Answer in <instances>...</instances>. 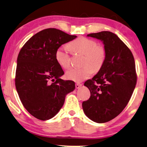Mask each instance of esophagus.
I'll list each match as a JSON object with an SVG mask.
<instances>
[{
	"label": "esophagus",
	"instance_id": "obj_1",
	"mask_svg": "<svg viewBox=\"0 0 147 147\" xmlns=\"http://www.w3.org/2000/svg\"><path fill=\"white\" fill-rule=\"evenodd\" d=\"M81 86H82V84L79 83H76V85H75V87H76V88H77V89H79V88L81 87Z\"/></svg>",
	"mask_w": 147,
	"mask_h": 147
}]
</instances>
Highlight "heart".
I'll use <instances>...</instances> for the list:
<instances>
[{
    "label": "heart",
    "instance_id": "b5f03b06",
    "mask_svg": "<svg viewBox=\"0 0 147 147\" xmlns=\"http://www.w3.org/2000/svg\"><path fill=\"white\" fill-rule=\"evenodd\" d=\"M68 48L74 53L85 55L83 66L81 68H71L66 72V77L75 82H81L87 79L94 72L98 70L105 60V52L103 47L97 46L94 40L86 38H79L68 44ZM57 63L62 68L69 67L70 57L66 46L58 48L55 52Z\"/></svg>",
    "mask_w": 147,
    "mask_h": 147
}]
</instances>
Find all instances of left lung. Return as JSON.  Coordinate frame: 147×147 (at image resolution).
Segmentation results:
<instances>
[{"label": "left lung", "mask_w": 147, "mask_h": 147, "mask_svg": "<svg viewBox=\"0 0 147 147\" xmlns=\"http://www.w3.org/2000/svg\"><path fill=\"white\" fill-rule=\"evenodd\" d=\"M104 45L105 60L92 79L84 84L91 97L82 103L85 114L93 122L115 118L128 104L136 84L134 59L126 45L110 31L88 34Z\"/></svg>", "instance_id": "8db88e82"}]
</instances>
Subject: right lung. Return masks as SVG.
I'll return each mask as SVG.
<instances>
[{"instance_id": "add662e5", "label": "right lung", "mask_w": 147, "mask_h": 147, "mask_svg": "<svg viewBox=\"0 0 147 147\" xmlns=\"http://www.w3.org/2000/svg\"><path fill=\"white\" fill-rule=\"evenodd\" d=\"M76 38L59 29H46L31 37L19 52L15 87L23 106L39 120L55 116L66 95L75 89V82L60 79L64 72L56 62L55 52Z\"/></svg>"}]
</instances>
